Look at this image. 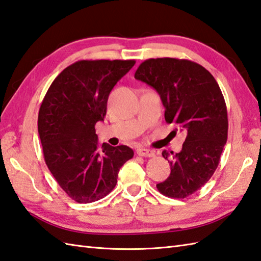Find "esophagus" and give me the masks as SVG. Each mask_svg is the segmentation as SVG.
I'll return each instance as SVG.
<instances>
[{"instance_id":"34e87169","label":"esophagus","mask_w":261,"mask_h":261,"mask_svg":"<svg viewBox=\"0 0 261 261\" xmlns=\"http://www.w3.org/2000/svg\"><path fill=\"white\" fill-rule=\"evenodd\" d=\"M137 154L140 156H147V158H150V156H153L154 152L152 150L149 149H144V148H139L137 149Z\"/></svg>"}]
</instances>
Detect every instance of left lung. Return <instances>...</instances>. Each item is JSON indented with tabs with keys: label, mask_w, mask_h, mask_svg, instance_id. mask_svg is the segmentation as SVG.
I'll use <instances>...</instances> for the list:
<instances>
[{
	"label": "left lung",
	"mask_w": 261,
	"mask_h": 261,
	"mask_svg": "<svg viewBox=\"0 0 261 261\" xmlns=\"http://www.w3.org/2000/svg\"><path fill=\"white\" fill-rule=\"evenodd\" d=\"M135 77L160 94L166 122L187 133L179 153L162 152L171 172L156 188L169 198L189 197L213 177L227 142L228 114L219 84L202 65L175 58L145 60Z\"/></svg>",
	"instance_id": "obj_1"
}]
</instances>
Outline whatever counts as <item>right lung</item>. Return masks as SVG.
<instances>
[{
	"instance_id": "obj_1",
	"label": "right lung",
	"mask_w": 261,
	"mask_h": 261,
	"mask_svg": "<svg viewBox=\"0 0 261 261\" xmlns=\"http://www.w3.org/2000/svg\"><path fill=\"white\" fill-rule=\"evenodd\" d=\"M135 60H80L65 68L48 88L39 110L38 130L48 170L79 203L109 195L120 168L133 156L126 145L102 144L95 123L107 114L111 90Z\"/></svg>"
}]
</instances>
